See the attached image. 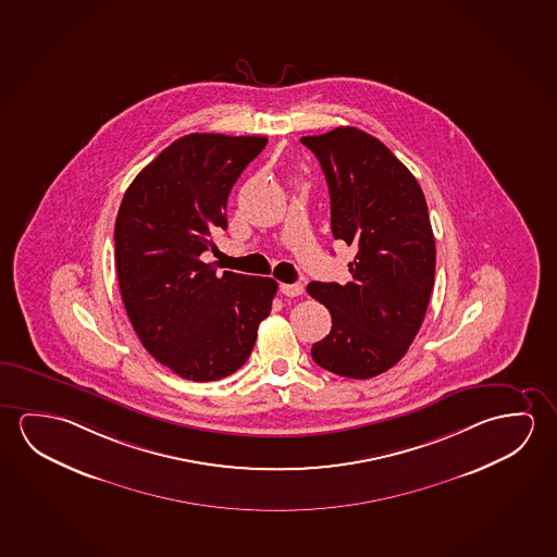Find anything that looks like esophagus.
Listing matches in <instances>:
<instances>
[{
  "label": "esophagus",
  "mask_w": 557,
  "mask_h": 557,
  "mask_svg": "<svg viewBox=\"0 0 557 557\" xmlns=\"http://www.w3.org/2000/svg\"><path fill=\"white\" fill-rule=\"evenodd\" d=\"M281 292H283L284 296H288V298H296V296H301L304 294V286L301 284H281Z\"/></svg>",
  "instance_id": "esophagus-1"
}]
</instances>
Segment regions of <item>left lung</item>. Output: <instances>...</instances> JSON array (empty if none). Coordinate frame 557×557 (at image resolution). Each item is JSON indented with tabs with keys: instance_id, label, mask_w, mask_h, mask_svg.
Returning a JSON list of instances; mask_svg holds the SVG:
<instances>
[{
	"instance_id": "1",
	"label": "left lung",
	"mask_w": 557,
	"mask_h": 557,
	"mask_svg": "<svg viewBox=\"0 0 557 557\" xmlns=\"http://www.w3.org/2000/svg\"><path fill=\"white\" fill-rule=\"evenodd\" d=\"M301 143L327 180L333 236L356 248L350 283L308 284L309 296L333 319L311 358L336 375L370 380L407 354L432 296L435 238L424 191L410 170L362 129L336 127Z\"/></svg>"
}]
</instances>
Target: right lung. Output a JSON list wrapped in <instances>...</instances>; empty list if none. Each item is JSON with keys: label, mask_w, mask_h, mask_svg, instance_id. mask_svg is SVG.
Segmentation results:
<instances>
[{"label": "right lung", "mask_w": 557, "mask_h": 557, "mask_svg": "<svg viewBox=\"0 0 557 557\" xmlns=\"http://www.w3.org/2000/svg\"><path fill=\"white\" fill-rule=\"evenodd\" d=\"M267 137L189 133L162 150L127 187L115 219V269L143 346L180 377L232 375L271 313L276 283L201 261L226 228L230 189Z\"/></svg>", "instance_id": "right-lung-1"}]
</instances>
